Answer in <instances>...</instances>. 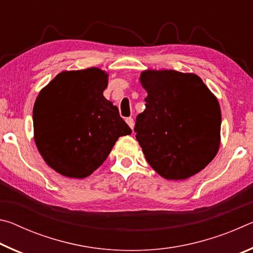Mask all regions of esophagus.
I'll return each instance as SVG.
<instances>
[{"instance_id": "esophagus-1", "label": "esophagus", "mask_w": 253, "mask_h": 253, "mask_svg": "<svg viewBox=\"0 0 253 253\" xmlns=\"http://www.w3.org/2000/svg\"><path fill=\"white\" fill-rule=\"evenodd\" d=\"M126 123L128 124V126H129L131 129H134V126H135L134 119H132L131 117H128V118H126Z\"/></svg>"}]
</instances>
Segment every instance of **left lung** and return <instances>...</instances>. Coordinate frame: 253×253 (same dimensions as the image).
Instances as JSON below:
<instances>
[{
  "label": "left lung",
  "instance_id": "1",
  "mask_svg": "<svg viewBox=\"0 0 253 253\" xmlns=\"http://www.w3.org/2000/svg\"><path fill=\"white\" fill-rule=\"evenodd\" d=\"M146 108L136 118V139L145 158L166 179H186L219 152L221 109L217 98L195 74L144 70Z\"/></svg>",
  "mask_w": 253,
  "mask_h": 253
}]
</instances>
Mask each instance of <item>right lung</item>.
<instances>
[{"label": "right lung", "instance_id": "right-lung-1", "mask_svg": "<svg viewBox=\"0 0 253 253\" xmlns=\"http://www.w3.org/2000/svg\"><path fill=\"white\" fill-rule=\"evenodd\" d=\"M107 85L108 74L99 68L62 71L37 97L34 142L46 164L63 176H89L119 137L131 134L117 107L102 95Z\"/></svg>", "mask_w": 253, "mask_h": 253}]
</instances>
